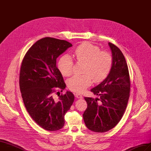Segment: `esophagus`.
Masks as SVG:
<instances>
[{"instance_id":"obj_1","label":"esophagus","mask_w":151,"mask_h":151,"mask_svg":"<svg viewBox=\"0 0 151 151\" xmlns=\"http://www.w3.org/2000/svg\"><path fill=\"white\" fill-rule=\"evenodd\" d=\"M75 96L77 98H79V99H83V96H82L81 94L79 93H76L75 94Z\"/></svg>"}]
</instances>
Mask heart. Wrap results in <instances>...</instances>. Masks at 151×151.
Instances as JSON below:
<instances>
[{"mask_svg": "<svg viewBox=\"0 0 151 151\" xmlns=\"http://www.w3.org/2000/svg\"><path fill=\"white\" fill-rule=\"evenodd\" d=\"M77 62L84 63L83 75H76L67 82L68 88L72 91L82 93L92 84L100 83L106 78L113 65L112 55L89 42L79 45L74 52ZM58 68L64 76H70L74 71V62L67 55L62 56L58 63Z\"/></svg>", "mask_w": 151, "mask_h": 151, "instance_id": "obj_1", "label": "heart"}]
</instances>
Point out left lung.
I'll return each instance as SVG.
<instances>
[{
    "mask_svg": "<svg viewBox=\"0 0 151 151\" xmlns=\"http://www.w3.org/2000/svg\"><path fill=\"white\" fill-rule=\"evenodd\" d=\"M113 65L108 77L91 91L99 98L84 97L88 108L83 114L88 129L103 133L115 127L125 113L130 97V80L124 55L115 45L109 43Z\"/></svg>",
    "mask_w": 151,
    "mask_h": 151,
    "instance_id": "8db88e82",
    "label": "left lung"
}]
</instances>
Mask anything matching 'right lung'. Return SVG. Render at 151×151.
Returning a JSON list of instances; mask_svg holds the SVG:
<instances>
[{
    "label": "right lung",
    "mask_w": 151,
    "mask_h": 151,
    "mask_svg": "<svg viewBox=\"0 0 151 151\" xmlns=\"http://www.w3.org/2000/svg\"><path fill=\"white\" fill-rule=\"evenodd\" d=\"M72 45L46 37L30 47L22 59L19 88L29 115L42 129L56 131L64 125V116L74 101L70 91L60 94L66 85L57 67V57ZM58 94L56 99L54 95Z\"/></svg>",
    "instance_id": "add662e5"
}]
</instances>
